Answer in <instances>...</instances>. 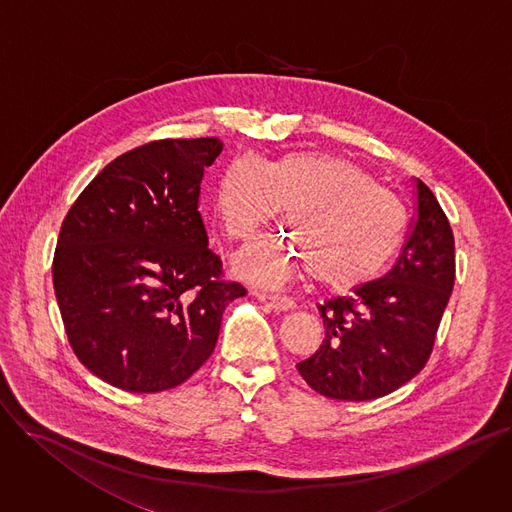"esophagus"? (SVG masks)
<instances>
[{
  "label": "esophagus",
  "instance_id": "esophagus-1",
  "mask_svg": "<svg viewBox=\"0 0 512 512\" xmlns=\"http://www.w3.org/2000/svg\"><path fill=\"white\" fill-rule=\"evenodd\" d=\"M260 303H264L266 307L274 309V311H291L295 307V303L287 297H280V295H272V293H262V291H254L252 293Z\"/></svg>",
  "mask_w": 512,
  "mask_h": 512
}]
</instances>
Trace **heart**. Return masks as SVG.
<instances>
[{
  "label": "heart",
  "instance_id": "b5f03b06",
  "mask_svg": "<svg viewBox=\"0 0 512 512\" xmlns=\"http://www.w3.org/2000/svg\"><path fill=\"white\" fill-rule=\"evenodd\" d=\"M287 209L291 236L258 242L238 270L262 285L311 272L333 291H350L378 276L399 252L407 215L354 162L319 152H291L270 162L240 156L225 166L215 211L225 234L246 242Z\"/></svg>",
  "mask_w": 512,
  "mask_h": 512
}]
</instances>
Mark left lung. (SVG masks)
I'll return each instance as SVG.
<instances>
[{
	"label": "left lung",
	"mask_w": 512,
	"mask_h": 512,
	"mask_svg": "<svg viewBox=\"0 0 512 512\" xmlns=\"http://www.w3.org/2000/svg\"><path fill=\"white\" fill-rule=\"evenodd\" d=\"M415 197L417 215L396 264L352 295L317 305L325 337L297 368L327 399H380L417 376L431 356L456 278V252L443 209L419 179Z\"/></svg>",
	"instance_id": "obj_1"
}]
</instances>
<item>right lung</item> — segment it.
I'll use <instances>...</instances> for the list:
<instances>
[{"instance_id":"add662e5","label":"right lung","mask_w":512,"mask_h":512,"mask_svg":"<svg viewBox=\"0 0 512 512\" xmlns=\"http://www.w3.org/2000/svg\"><path fill=\"white\" fill-rule=\"evenodd\" d=\"M217 138L134 148L85 187L56 242L52 280L69 344L103 382L128 392L183 384L213 354L221 317L244 297L221 278L199 213Z\"/></svg>"}]
</instances>
